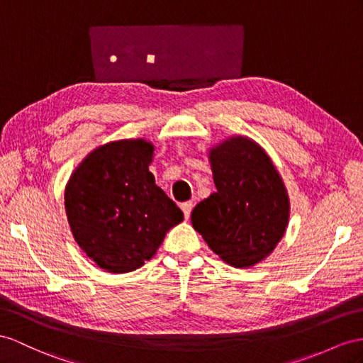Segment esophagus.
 Wrapping results in <instances>:
<instances>
[{
  "instance_id": "1",
  "label": "esophagus",
  "mask_w": 363,
  "mask_h": 363,
  "mask_svg": "<svg viewBox=\"0 0 363 363\" xmlns=\"http://www.w3.org/2000/svg\"><path fill=\"white\" fill-rule=\"evenodd\" d=\"M191 208H193V202H184V203H181V210H182V213H184V216H185V219H189L190 218V213H191Z\"/></svg>"
}]
</instances>
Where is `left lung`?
Masks as SVG:
<instances>
[{
    "instance_id": "left-lung-1",
    "label": "left lung",
    "mask_w": 363,
    "mask_h": 363,
    "mask_svg": "<svg viewBox=\"0 0 363 363\" xmlns=\"http://www.w3.org/2000/svg\"><path fill=\"white\" fill-rule=\"evenodd\" d=\"M208 161L216 191L191 211V225L210 250L236 268L273 253L290 219V198L270 156L253 139L227 138Z\"/></svg>"
}]
</instances>
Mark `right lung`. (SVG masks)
I'll list each match as a JSON object with an SVG mask.
<instances>
[{"mask_svg":"<svg viewBox=\"0 0 363 363\" xmlns=\"http://www.w3.org/2000/svg\"><path fill=\"white\" fill-rule=\"evenodd\" d=\"M153 156L155 145L144 138L102 144L73 170L64 190L73 238L108 273L143 267L184 219L148 170Z\"/></svg>","mask_w":363,"mask_h":363,"instance_id":"1","label":"right lung"}]
</instances>
